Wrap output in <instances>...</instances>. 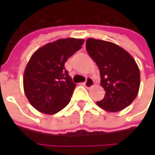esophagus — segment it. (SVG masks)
Returning a JSON list of instances; mask_svg holds the SVG:
<instances>
[{
  "instance_id": "obj_1",
  "label": "esophagus",
  "mask_w": 155,
  "mask_h": 155,
  "mask_svg": "<svg viewBox=\"0 0 155 155\" xmlns=\"http://www.w3.org/2000/svg\"><path fill=\"white\" fill-rule=\"evenodd\" d=\"M93 84H94V81H93V79L91 77H88L86 79V81L83 82V85L86 87V88H91V86H93Z\"/></svg>"
}]
</instances>
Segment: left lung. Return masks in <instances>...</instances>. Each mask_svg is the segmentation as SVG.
Segmentation results:
<instances>
[{
	"label": "left lung",
	"instance_id": "left-lung-1",
	"mask_svg": "<svg viewBox=\"0 0 155 155\" xmlns=\"http://www.w3.org/2000/svg\"><path fill=\"white\" fill-rule=\"evenodd\" d=\"M86 50L97 64L101 84L105 97L97 104L116 112L129 106L137 96L140 86L139 68L135 59L119 46L94 38H88Z\"/></svg>",
	"mask_w": 155,
	"mask_h": 155
}]
</instances>
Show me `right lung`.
<instances>
[{"mask_svg":"<svg viewBox=\"0 0 155 155\" xmlns=\"http://www.w3.org/2000/svg\"><path fill=\"white\" fill-rule=\"evenodd\" d=\"M83 39L64 38L38 49L28 61L23 77L25 94L30 104L45 114L66 107L76 86L64 64L81 48Z\"/></svg>","mask_w":155,"mask_h":155,"instance_id":"add662e5","label":"right lung"}]
</instances>
